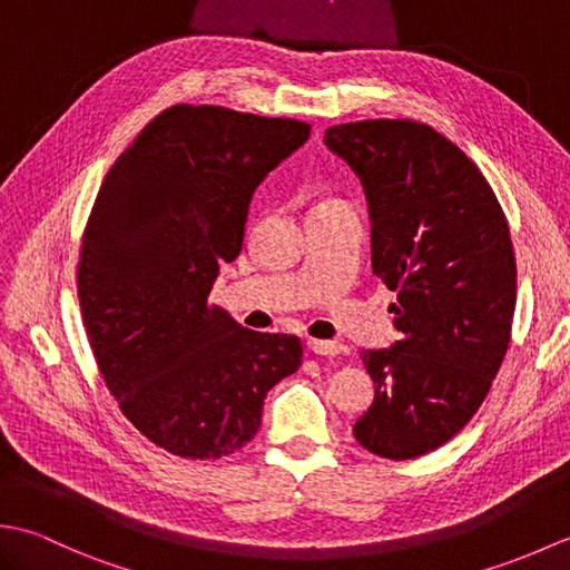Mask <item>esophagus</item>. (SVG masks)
<instances>
[{
    "label": "esophagus",
    "instance_id": "obj_1",
    "mask_svg": "<svg viewBox=\"0 0 570 570\" xmlns=\"http://www.w3.org/2000/svg\"><path fill=\"white\" fill-rule=\"evenodd\" d=\"M308 350L316 355H325V357H333V355H341L343 353V345L341 343H333V341H316V337H308Z\"/></svg>",
    "mask_w": 570,
    "mask_h": 570
}]
</instances>
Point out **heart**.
<instances>
[{"mask_svg": "<svg viewBox=\"0 0 570 570\" xmlns=\"http://www.w3.org/2000/svg\"><path fill=\"white\" fill-rule=\"evenodd\" d=\"M335 203H341V200H323L321 205H335ZM321 205H318V208H321Z\"/></svg>", "mask_w": 570, "mask_h": 570, "instance_id": "b5f03b06", "label": "heart"}]
</instances>
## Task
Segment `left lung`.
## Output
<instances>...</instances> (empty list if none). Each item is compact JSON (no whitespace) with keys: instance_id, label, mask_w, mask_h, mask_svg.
Returning a JSON list of instances; mask_svg holds the SVG:
<instances>
[{"instance_id":"8db88e82","label":"left lung","mask_w":570,"mask_h":570,"mask_svg":"<svg viewBox=\"0 0 570 570\" xmlns=\"http://www.w3.org/2000/svg\"><path fill=\"white\" fill-rule=\"evenodd\" d=\"M357 174L372 220V272L396 292L392 347L365 350L374 402L353 426L370 453L426 455L485 402L510 347L517 262L480 168L429 125L365 119L325 131Z\"/></svg>"}]
</instances>
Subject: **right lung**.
Returning <instances> with one entry per match:
<instances>
[{
	"instance_id": "right-lung-1",
	"label": "right lung",
	"mask_w": 570,
	"mask_h": 570,
	"mask_svg": "<svg viewBox=\"0 0 570 570\" xmlns=\"http://www.w3.org/2000/svg\"><path fill=\"white\" fill-rule=\"evenodd\" d=\"M311 125L174 105L105 176L82 235L78 298L107 390L164 451L215 460L257 435L266 392L301 367L296 335L210 306L252 193Z\"/></svg>"
}]
</instances>
